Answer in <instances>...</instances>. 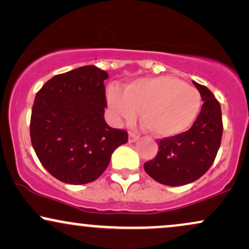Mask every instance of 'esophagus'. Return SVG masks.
Returning a JSON list of instances; mask_svg holds the SVG:
<instances>
[{
    "mask_svg": "<svg viewBox=\"0 0 249 249\" xmlns=\"http://www.w3.org/2000/svg\"><path fill=\"white\" fill-rule=\"evenodd\" d=\"M138 139H139V136H138V134L133 132L128 133V142H136Z\"/></svg>",
    "mask_w": 249,
    "mask_h": 249,
    "instance_id": "34e87169",
    "label": "esophagus"
}]
</instances>
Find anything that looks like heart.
I'll list each match as a JSON object with an SVG mask.
<instances>
[{"label": "heart", "mask_w": 249, "mask_h": 249, "mask_svg": "<svg viewBox=\"0 0 249 249\" xmlns=\"http://www.w3.org/2000/svg\"><path fill=\"white\" fill-rule=\"evenodd\" d=\"M107 104L119 119L131 122L142 111L140 123L146 132L169 138L187 131L198 116L199 91L175 76L142 77L125 86L124 90L111 86Z\"/></svg>", "instance_id": "b5f03b06"}]
</instances>
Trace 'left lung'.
I'll return each mask as SVG.
<instances>
[{
  "instance_id": "1",
  "label": "left lung",
  "mask_w": 249,
  "mask_h": 249,
  "mask_svg": "<svg viewBox=\"0 0 249 249\" xmlns=\"http://www.w3.org/2000/svg\"><path fill=\"white\" fill-rule=\"evenodd\" d=\"M194 85L204 102L194 125L183 133L158 142L157 157L143 164L145 172L161 184L178 187L198 179L212 166L220 147L219 102L205 86L195 81Z\"/></svg>"
}]
</instances>
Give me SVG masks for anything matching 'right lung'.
<instances>
[{
	"label": "right lung",
	"instance_id": "1",
	"mask_svg": "<svg viewBox=\"0 0 249 249\" xmlns=\"http://www.w3.org/2000/svg\"><path fill=\"white\" fill-rule=\"evenodd\" d=\"M96 66L59 74L37 92L30 136L44 168L59 181L86 184L103 174L113 151L127 142V132L104 119V80Z\"/></svg>",
	"mask_w": 249,
	"mask_h": 249
}]
</instances>
